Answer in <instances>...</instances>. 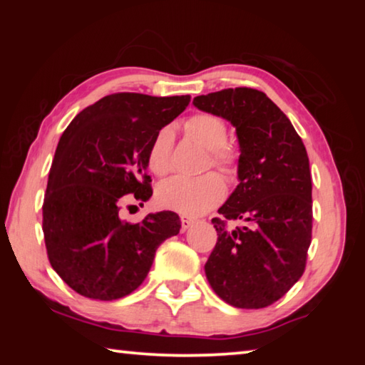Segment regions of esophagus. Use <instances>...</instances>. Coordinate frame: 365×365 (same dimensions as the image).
Masks as SVG:
<instances>
[{"label":"esophagus","instance_id":"obj_1","mask_svg":"<svg viewBox=\"0 0 365 365\" xmlns=\"http://www.w3.org/2000/svg\"><path fill=\"white\" fill-rule=\"evenodd\" d=\"M180 220H182V230H183V232L188 230V228L195 224V220L190 219V217H182Z\"/></svg>","mask_w":365,"mask_h":365}]
</instances>
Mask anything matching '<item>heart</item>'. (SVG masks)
I'll use <instances>...</instances> for the list:
<instances>
[{"label": "heart", "mask_w": 365, "mask_h": 365, "mask_svg": "<svg viewBox=\"0 0 365 365\" xmlns=\"http://www.w3.org/2000/svg\"><path fill=\"white\" fill-rule=\"evenodd\" d=\"M185 130L191 138L209 150L212 165L230 170L235 165V153L227 146L228 128L224 119L214 114H196L185 123ZM174 128L163 127L154 135L148 146V168L156 175H164L170 170ZM225 182L219 174L209 172L201 177L175 175L158 187L156 200L160 207L183 215H201L211 211L225 197Z\"/></svg>", "instance_id": "obj_1"}]
</instances>
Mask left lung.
I'll list each match as a JSON object with an SVG mask.
<instances>
[{
    "label": "left lung",
    "mask_w": 365,
    "mask_h": 365,
    "mask_svg": "<svg viewBox=\"0 0 365 365\" xmlns=\"http://www.w3.org/2000/svg\"><path fill=\"white\" fill-rule=\"evenodd\" d=\"M205 113L227 119L240 143L238 180L212 219L217 243L205 265L209 285L227 304H274L301 279L312 237V180L304 143L288 117L255 88L196 96ZM227 220L243 227L226 228Z\"/></svg>",
    "instance_id": "1"
}]
</instances>
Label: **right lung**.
Wrapping results in <instances>:
<instances>
[{"instance_id":"add662e5","label":"right lung","mask_w":365,"mask_h":365,"mask_svg":"<svg viewBox=\"0 0 365 365\" xmlns=\"http://www.w3.org/2000/svg\"><path fill=\"white\" fill-rule=\"evenodd\" d=\"M185 96L114 93L76 115L61 137L43 201L48 259L73 292L113 301L137 289L158 246L180 232L172 211L140 224L120 219L123 196L153 195L146 153L158 130L183 113Z\"/></svg>"}]
</instances>
